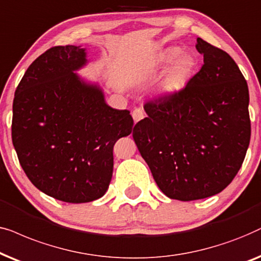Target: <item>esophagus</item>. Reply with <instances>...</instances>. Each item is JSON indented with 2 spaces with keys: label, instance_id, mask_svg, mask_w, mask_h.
I'll use <instances>...</instances> for the list:
<instances>
[{
  "label": "esophagus",
  "instance_id": "esophagus-1",
  "mask_svg": "<svg viewBox=\"0 0 261 261\" xmlns=\"http://www.w3.org/2000/svg\"><path fill=\"white\" fill-rule=\"evenodd\" d=\"M131 114H133L135 123H137V121H140L141 119H143L144 118V111L142 109H135Z\"/></svg>",
  "mask_w": 261,
  "mask_h": 261
}]
</instances>
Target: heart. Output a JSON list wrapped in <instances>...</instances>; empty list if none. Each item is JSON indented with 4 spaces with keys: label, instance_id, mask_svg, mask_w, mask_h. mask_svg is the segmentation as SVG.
Segmentation results:
<instances>
[{
    "label": "heart",
    "instance_id": "obj_1",
    "mask_svg": "<svg viewBox=\"0 0 261 261\" xmlns=\"http://www.w3.org/2000/svg\"><path fill=\"white\" fill-rule=\"evenodd\" d=\"M179 54V48H169V50L165 54L163 60H165V62H169L174 60L176 56ZM193 60L189 55L178 56L175 60L172 62L171 65L167 69L165 76H163V80L161 82L162 92L174 93L178 92L179 89H181L191 77V74H192L193 71Z\"/></svg>",
    "mask_w": 261,
    "mask_h": 261
}]
</instances>
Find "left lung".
<instances>
[{
	"mask_svg": "<svg viewBox=\"0 0 261 261\" xmlns=\"http://www.w3.org/2000/svg\"><path fill=\"white\" fill-rule=\"evenodd\" d=\"M200 70L178 92L144 103L134 140L160 190L189 201L220 193L241 168L249 141L248 86L227 52L198 38Z\"/></svg>",
	"mask_w": 261,
	"mask_h": 261,
	"instance_id": "left-lung-1",
	"label": "left lung"
}]
</instances>
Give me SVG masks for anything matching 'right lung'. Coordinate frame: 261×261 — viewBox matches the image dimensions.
Returning <instances> with one entry per match:
<instances>
[{
	"label": "right lung",
	"mask_w": 261,
	"mask_h": 261,
	"mask_svg": "<svg viewBox=\"0 0 261 261\" xmlns=\"http://www.w3.org/2000/svg\"><path fill=\"white\" fill-rule=\"evenodd\" d=\"M85 63L83 48H48L27 69L13 101V145L27 178L47 196L75 204L105 194L114 144L134 125L127 110L111 109L98 87L72 72Z\"/></svg>",
	"instance_id": "add662e5"
}]
</instances>
